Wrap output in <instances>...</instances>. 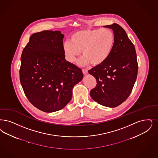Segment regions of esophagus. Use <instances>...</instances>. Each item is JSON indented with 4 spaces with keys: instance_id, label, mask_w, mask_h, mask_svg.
I'll return each instance as SVG.
<instances>
[{
    "instance_id": "obj_1",
    "label": "esophagus",
    "mask_w": 158,
    "mask_h": 158,
    "mask_svg": "<svg viewBox=\"0 0 158 158\" xmlns=\"http://www.w3.org/2000/svg\"><path fill=\"white\" fill-rule=\"evenodd\" d=\"M82 72H83V73L84 75H86L88 73V70L86 69H82Z\"/></svg>"
}]
</instances>
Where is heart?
<instances>
[{
    "label": "heart",
    "instance_id": "b5f03b06",
    "mask_svg": "<svg viewBox=\"0 0 158 158\" xmlns=\"http://www.w3.org/2000/svg\"><path fill=\"white\" fill-rule=\"evenodd\" d=\"M114 35L108 28L87 29L73 33L70 42H65L63 52L67 60L73 62L80 56L81 51L83 57L82 64L89 63L99 66L105 63L114 49Z\"/></svg>",
    "mask_w": 158,
    "mask_h": 158
}]
</instances>
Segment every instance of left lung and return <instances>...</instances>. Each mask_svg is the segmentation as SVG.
<instances>
[{"mask_svg":"<svg viewBox=\"0 0 158 158\" xmlns=\"http://www.w3.org/2000/svg\"><path fill=\"white\" fill-rule=\"evenodd\" d=\"M104 27L113 30L114 44L107 60L89 70L97 82L90 95L102 106L115 107L125 101L131 94L138 66L135 46L125 31L116 23Z\"/></svg>","mask_w":158,"mask_h":158,"instance_id":"1","label":"left lung"}]
</instances>
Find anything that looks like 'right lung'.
<instances>
[{
    "label": "right lung",
    "instance_id": "obj_1",
    "mask_svg": "<svg viewBox=\"0 0 158 158\" xmlns=\"http://www.w3.org/2000/svg\"><path fill=\"white\" fill-rule=\"evenodd\" d=\"M63 38L57 31L35 33L22 53L21 85L30 102L44 112L65 107L83 79L82 70L65 59Z\"/></svg>",
    "mask_w": 158,
    "mask_h": 158
}]
</instances>
